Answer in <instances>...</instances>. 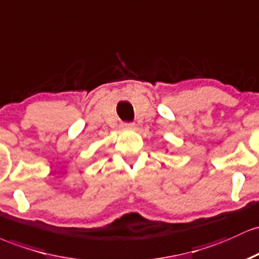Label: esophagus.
I'll list each match as a JSON object with an SVG mask.
<instances>
[{
  "label": "esophagus",
  "instance_id": "1",
  "mask_svg": "<svg viewBox=\"0 0 259 259\" xmlns=\"http://www.w3.org/2000/svg\"><path fill=\"white\" fill-rule=\"evenodd\" d=\"M121 126L123 127V128H127V130H135L136 128V124L132 123V122H123Z\"/></svg>",
  "mask_w": 259,
  "mask_h": 259
}]
</instances>
